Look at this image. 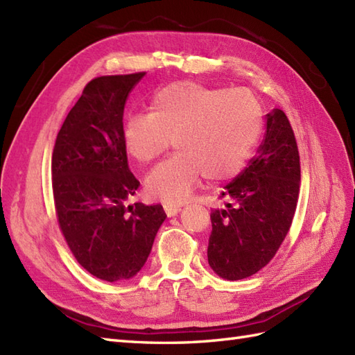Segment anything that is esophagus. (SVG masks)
<instances>
[{
    "mask_svg": "<svg viewBox=\"0 0 355 355\" xmlns=\"http://www.w3.org/2000/svg\"><path fill=\"white\" fill-rule=\"evenodd\" d=\"M180 210H181L180 205H174V204H164V211H166V215H168L169 218L178 215Z\"/></svg>",
    "mask_w": 355,
    "mask_h": 355,
    "instance_id": "esophagus-1",
    "label": "esophagus"
}]
</instances>
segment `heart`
Returning a JSON list of instances; mask_svg holds the SVG:
<instances>
[{
  "label": "heart",
  "instance_id": "heart-1",
  "mask_svg": "<svg viewBox=\"0 0 355 355\" xmlns=\"http://www.w3.org/2000/svg\"><path fill=\"white\" fill-rule=\"evenodd\" d=\"M265 114L248 90L177 81L154 95L150 113H131L122 125V146L148 164L168 150L177 154L145 178L146 193L168 204L184 202L204 178L211 184L237 177L252 157Z\"/></svg>",
  "mask_w": 355,
  "mask_h": 355
}]
</instances>
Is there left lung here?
<instances>
[{
  "instance_id": "8db88e82",
  "label": "left lung",
  "mask_w": 355,
  "mask_h": 355,
  "mask_svg": "<svg viewBox=\"0 0 355 355\" xmlns=\"http://www.w3.org/2000/svg\"><path fill=\"white\" fill-rule=\"evenodd\" d=\"M300 183L293 130L284 112L274 109L257 157L220 192L225 207L210 213L207 257L216 275L236 282L268 265L292 225Z\"/></svg>"
}]
</instances>
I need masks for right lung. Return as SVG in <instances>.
<instances>
[{
    "label": "right lung",
    "instance_id": "1",
    "mask_svg": "<svg viewBox=\"0 0 355 355\" xmlns=\"http://www.w3.org/2000/svg\"><path fill=\"white\" fill-rule=\"evenodd\" d=\"M144 76L90 81L66 116L53 151L54 204L66 243L81 266L109 283L139 274L166 219L160 204L125 205L140 183L122 146L123 107Z\"/></svg>",
    "mask_w": 355,
    "mask_h": 355
}]
</instances>
